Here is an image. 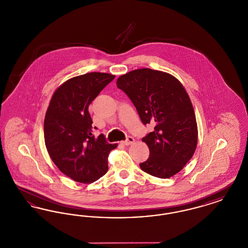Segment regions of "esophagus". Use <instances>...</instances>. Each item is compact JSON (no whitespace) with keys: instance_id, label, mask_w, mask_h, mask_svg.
<instances>
[{"instance_id":"obj_1","label":"esophagus","mask_w":248,"mask_h":248,"mask_svg":"<svg viewBox=\"0 0 248 248\" xmlns=\"http://www.w3.org/2000/svg\"><path fill=\"white\" fill-rule=\"evenodd\" d=\"M134 142H135V140H134L132 137H128L125 141H123L122 143H123L124 145H125V146H129L131 144H133Z\"/></svg>"}]
</instances>
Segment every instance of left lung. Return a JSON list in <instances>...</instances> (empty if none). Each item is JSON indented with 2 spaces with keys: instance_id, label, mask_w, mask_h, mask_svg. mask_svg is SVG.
<instances>
[{
  "instance_id": "obj_1",
  "label": "left lung",
  "mask_w": 248,
  "mask_h": 248,
  "mask_svg": "<svg viewBox=\"0 0 248 248\" xmlns=\"http://www.w3.org/2000/svg\"><path fill=\"white\" fill-rule=\"evenodd\" d=\"M116 84L128 95L142 123L154 125V132L142 139L150 157L140 168L154 177H173L191 159L198 141L194 109L184 86L170 73L152 69L129 71Z\"/></svg>"
}]
</instances>
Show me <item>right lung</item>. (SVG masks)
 <instances>
[{"instance_id": "add662e5", "label": "right lung", "mask_w": 248, "mask_h": 248, "mask_svg": "<svg viewBox=\"0 0 248 248\" xmlns=\"http://www.w3.org/2000/svg\"><path fill=\"white\" fill-rule=\"evenodd\" d=\"M115 78L105 72L75 76L59 86L51 97L44 123L45 142L54 164L67 177L92 183L108 171V156L117 144L101 134L93 136L88 107ZM95 128V127H94Z\"/></svg>"}]
</instances>
